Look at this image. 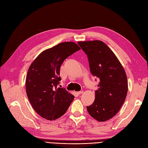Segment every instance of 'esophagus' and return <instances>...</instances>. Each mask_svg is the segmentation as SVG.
<instances>
[{"label": "esophagus", "mask_w": 148, "mask_h": 148, "mask_svg": "<svg viewBox=\"0 0 148 148\" xmlns=\"http://www.w3.org/2000/svg\"><path fill=\"white\" fill-rule=\"evenodd\" d=\"M83 92V90H82V91H79V92H77V94L80 95V94H82Z\"/></svg>", "instance_id": "1"}]
</instances>
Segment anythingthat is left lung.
Returning a JSON list of instances; mask_svg holds the SVG:
<instances>
[{
    "mask_svg": "<svg viewBox=\"0 0 148 148\" xmlns=\"http://www.w3.org/2000/svg\"><path fill=\"white\" fill-rule=\"evenodd\" d=\"M88 56L91 74L99 79L93 103L87 106L91 116L105 121L116 114L125 100L127 79L125 69L112 51L100 40L79 42Z\"/></svg>",
    "mask_w": 148,
    "mask_h": 148,
    "instance_id": "1",
    "label": "left lung"
}]
</instances>
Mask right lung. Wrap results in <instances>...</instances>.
Returning <instances> with one entry per match:
<instances>
[{
  "instance_id": "add662e5",
  "label": "right lung",
  "mask_w": 148,
  "mask_h": 148,
  "mask_svg": "<svg viewBox=\"0 0 148 148\" xmlns=\"http://www.w3.org/2000/svg\"><path fill=\"white\" fill-rule=\"evenodd\" d=\"M80 49L74 42H62L43 51L29 66L26 92L31 106L42 117L48 120L60 118L73 101V95L57 85L62 63Z\"/></svg>"
}]
</instances>
